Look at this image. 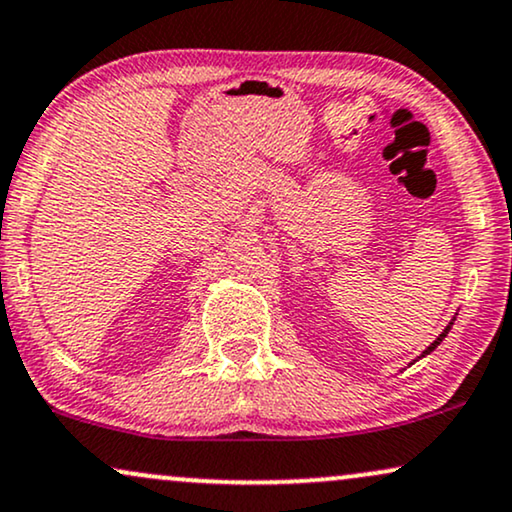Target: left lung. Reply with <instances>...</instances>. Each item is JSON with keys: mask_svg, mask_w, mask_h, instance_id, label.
I'll return each mask as SVG.
<instances>
[{"mask_svg": "<svg viewBox=\"0 0 512 512\" xmlns=\"http://www.w3.org/2000/svg\"><path fill=\"white\" fill-rule=\"evenodd\" d=\"M451 326H454V321H451V323H449V326H446V328H444V333H442V335H439V338H437L435 342H432V345H430L428 349H425V352H423V354H420V357H425V354H430V352H432V349H435V347L439 345V342H442V340L446 338V333H449V331H451Z\"/></svg>", "mask_w": 512, "mask_h": 512, "instance_id": "1", "label": "left lung"}]
</instances>
